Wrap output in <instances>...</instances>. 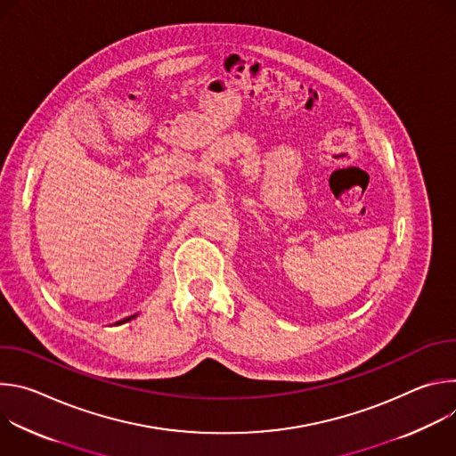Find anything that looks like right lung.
<instances>
[{
    "label": "right lung",
    "instance_id": "add662e5",
    "mask_svg": "<svg viewBox=\"0 0 456 456\" xmlns=\"http://www.w3.org/2000/svg\"><path fill=\"white\" fill-rule=\"evenodd\" d=\"M134 317H137V314L135 315H132V317H124V319H120V321H117L115 324H122V322H127V321H132Z\"/></svg>",
    "mask_w": 456,
    "mask_h": 456
}]
</instances>
